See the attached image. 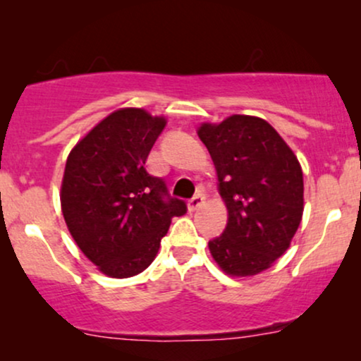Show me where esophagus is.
Segmentation results:
<instances>
[{
  "instance_id": "34e87169",
  "label": "esophagus",
  "mask_w": 361,
  "mask_h": 361,
  "mask_svg": "<svg viewBox=\"0 0 361 361\" xmlns=\"http://www.w3.org/2000/svg\"><path fill=\"white\" fill-rule=\"evenodd\" d=\"M204 202H205L204 195H200V193L195 195L192 200L188 202V210H190V212H195V210H198L202 205H204Z\"/></svg>"
}]
</instances>
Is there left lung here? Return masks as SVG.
<instances>
[{
    "instance_id": "1",
    "label": "left lung",
    "mask_w": 361,
    "mask_h": 361,
    "mask_svg": "<svg viewBox=\"0 0 361 361\" xmlns=\"http://www.w3.org/2000/svg\"><path fill=\"white\" fill-rule=\"evenodd\" d=\"M198 137L217 169L229 215L224 234L209 243L210 255L226 275H258L288 250L300 226L299 159L267 120L252 115L204 122Z\"/></svg>"
}]
</instances>
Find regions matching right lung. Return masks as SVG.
Listing matches in <instances>:
<instances>
[{"label":"right lung","mask_w":361,"mask_h":361,"mask_svg":"<svg viewBox=\"0 0 361 361\" xmlns=\"http://www.w3.org/2000/svg\"><path fill=\"white\" fill-rule=\"evenodd\" d=\"M166 118L120 109L98 122L69 152L61 209L74 243L103 275L128 279L156 258L173 217L186 214L146 161Z\"/></svg>","instance_id":"add662e5"}]
</instances>
